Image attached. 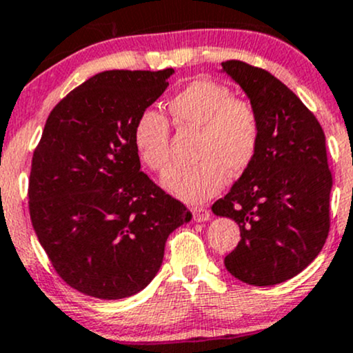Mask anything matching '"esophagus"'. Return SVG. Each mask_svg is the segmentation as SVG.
<instances>
[{
	"label": "esophagus",
	"instance_id": "esophagus-1",
	"mask_svg": "<svg viewBox=\"0 0 353 353\" xmlns=\"http://www.w3.org/2000/svg\"><path fill=\"white\" fill-rule=\"evenodd\" d=\"M190 212H192V219L196 222H204L210 219L209 209H205V208H192L190 209Z\"/></svg>",
	"mask_w": 353,
	"mask_h": 353
}]
</instances>
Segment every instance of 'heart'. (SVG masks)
<instances>
[{
	"label": "heart",
	"mask_w": 353,
	"mask_h": 353,
	"mask_svg": "<svg viewBox=\"0 0 353 353\" xmlns=\"http://www.w3.org/2000/svg\"><path fill=\"white\" fill-rule=\"evenodd\" d=\"M169 114L179 128L199 129L196 164L174 168L164 176L169 192L188 204L208 201L222 189L225 174L239 176L254 163L261 145L262 125L249 101L232 98L229 88L199 78L185 84L168 103ZM171 128L163 112L148 108L132 125L137 157L152 172L169 165Z\"/></svg>",
	"instance_id": "1"
}]
</instances>
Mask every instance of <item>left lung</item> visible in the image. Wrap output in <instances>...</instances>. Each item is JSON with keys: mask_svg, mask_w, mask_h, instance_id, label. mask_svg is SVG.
<instances>
[{"mask_svg": "<svg viewBox=\"0 0 353 353\" xmlns=\"http://www.w3.org/2000/svg\"><path fill=\"white\" fill-rule=\"evenodd\" d=\"M222 70L244 89L262 125L254 163L212 205L241 229L224 264L249 285H275L302 272L329 236L325 134L314 112L269 71L237 59L224 61Z\"/></svg>", "mask_w": 353, "mask_h": 353, "instance_id": "8db88e82", "label": "left lung"}]
</instances>
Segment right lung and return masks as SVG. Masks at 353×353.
<instances>
[{"mask_svg":"<svg viewBox=\"0 0 353 353\" xmlns=\"http://www.w3.org/2000/svg\"><path fill=\"white\" fill-rule=\"evenodd\" d=\"M163 71H104L52 108L33 152L30 216L52 269L89 297H131L156 277L190 212L141 171L132 125L169 86Z\"/></svg>","mask_w":353,"mask_h":353,"instance_id":"obj_1","label":"right lung"}]
</instances>
